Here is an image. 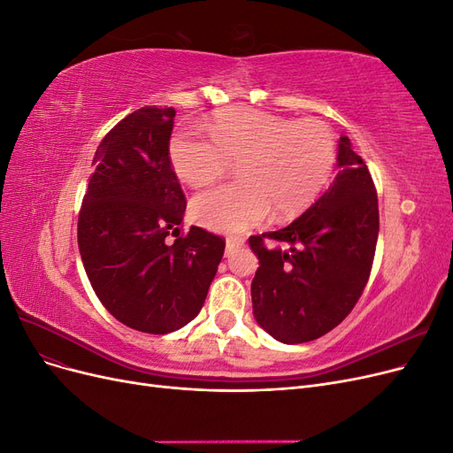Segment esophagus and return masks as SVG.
<instances>
[{
	"label": "esophagus",
	"instance_id": "esophagus-1",
	"mask_svg": "<svg viewBox=\"0 0 453 453\" xmlns=\"http://www.w3.org/2000/svg\"><path fill=\"white\" fill-rule=\"evenodd\" d=\"M243 245V238H240V236H230V238H226V257L228 255H232L234 253L238 248H242Z\"/></svg>",
	"mask_w": 453,
	"mask_h": 453
}]
</instances>
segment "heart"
I'll use <instances>...</instances> for the list:
<instances>
[{
	"label": "heart",
	"instance_id": "b5f03b06",
	"mask_svg": "<svg viewBox=\"0 0 453 453\" xmlns=\"http://www.w3.org/2000/svg\"><path fill=\"white\" fill-rule=\"evenodd\" d=\"M211 142L177 132L168 143L173 173L205 187L236 162V183L205 190L190 203L193 219L215 232H243L268 215H295L318 196L336 162L325 122L293 120L251 107H228L205 122Z\"/></svg>",
	"mask_w": 453,
	"mask_h": 453
}]
</instances>
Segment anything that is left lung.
I'll use <instances>...</instances> for the list:
<instances>
[{
    "label": "left lung",
    "mask_w": 453,
    "mask_h": 453,
    "mask_svg": "<svg viewBox=\"0 0 453 453\" xmlns=\"http://www.w3.org/2000/svg\"><path fill=\"white\" fill-rule=\"evenodd\" d=\"M336 166L333 185L291 225L250 238L260 265L251 283L253 315L283 344L315 340L344 321L372 268L378 195L348 135L338 142ZM265 237L288 248L268 246Z\"/></svg>",
    "instance_id": "1"
}]
</instances>
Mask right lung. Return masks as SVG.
<instances>
[{"label": "right lung", "instance_id": "add662e5", "mask_svg": "<svg viewBox=\"0 0 453 453\" xmlns=\"http://www.w3.org/2000/svg\"><path fill=\"white\" fill-rule=\"evenodd\" d=\"M173 117V107L147 105L105 135L77 225L96 296L115 319L149 334L196 318L225 253V240L200 226L180 236L187 202L168 158Z\"/></svg>", "mask_w": 453, "mask_h": 453}]
</instances>
